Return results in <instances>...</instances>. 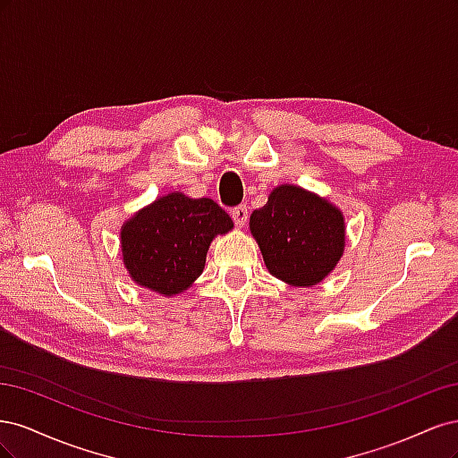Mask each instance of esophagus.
Segmentation results:
<instances>
[{
  "label": "esophagus",
  "mask_w": 458,
  "mask_h": 458,
  "mask_svg": "<svg viewBox=\"0 0 458 458\" xmlns=\"http://www.w3.org/2000/svg\"><path fill=\"white\" fill-rule=\"evenodd\" d=\"M231 217H233V221H234V225L237 227H244L246 225V221H248V208L242 204V206H237V208H233L231 210Z\"/></svg>",
  "instance_id": "esophagus-1"
}]
</instances>
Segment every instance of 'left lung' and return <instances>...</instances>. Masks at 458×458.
<instances>
[{
	"instance_id": "obj_1",
	"label": "left lung",
	"mask_w": 458,
	"mask_h": 458,
	"mask_svg": "<svg viewBox=\"0 0 458 458\" xmlns=\"http://www.w3.org/2000/svg\"><path fill=\"white\" fill-rule=\"evenodd\" d=\"M266 267L293 286H313L336 267L345 246L344 214L296 185H279L250 216Z\"/></svg>"
}]
</instances>
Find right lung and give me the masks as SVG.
Listing matches in <instances>:
<instances>
[{
	"label": "right lung",
	"instance_id": "1",
	"mask_svg": "<svg viewBox=\"0 0 458 458\" xmlns=\"http://www.w3.org/2000/svg\"><path fill=\"white\" fill-rule=\"evenodd\" d=\"M231 229L233 219L212 199L174 191L122 225L123 266L133 283L152 293L182 294L202 275L214 237Z\"/></svg>",
	"mask_w": 458,
	"mask_h": 458
}]
</instances>
